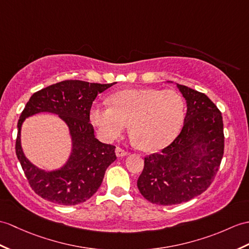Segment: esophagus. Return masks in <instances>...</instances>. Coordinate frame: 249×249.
<instances>
[{"mask_svg": "<svg viewBox=\"0 0 249 249\" xmlns=\"http://www.w3.org/2000/svg\"><path fill=\"white\" fill-rule=\"evenodd\" d=\"M115 154H117L118 157H124V156L128 155V151H126V149L122 147H117V149H115Z\"/></svg>", "mask_w": 249, "mask_h": 249, "instance_id": "obj_1", "label": "esophagus"}]
</instances>
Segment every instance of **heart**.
Listing matches in <instances>:
<instances>
[{"instance_id":"b5f03b06","label":"heart","mask_w":249,"mask_h":249,"mask_svg":"<svg viewBox=\"0 0 249 249\" xmlns=\"http://www.w3.org/2000/svg\"><path fill=\"white\" fill-rule=\"evenodd\" d=\"M110 106H94L91 122L104 140L122 135L129 123L138 145L158 151L174 140L184 118V102L175 90L155 88L125 89L109 97Z\"/></svg>"}]
</instances>
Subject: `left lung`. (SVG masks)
<instances>
[{
    "label": "left lung",
    "mask_w": 249,
    "mask_h": 249,
    "mask_svg": "<svg viewBox=\"0 0 249 249\" xmlns=\"http://www.w3.org/2000/svg\"><path fill=\"white\" fill-rule=\"evenodd\" d=\"M187 100L182 129L160 153L144 158L137 186L156 205L184 203L200 195L214 180L224 155L222 113L205 93L177 85Z\"/></svg>",
    "instance_id": "8db88e82"
}]
</instances>
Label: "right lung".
<instances>
[{
    "mask_svg": "<svg viewBox=\"0 0 249 249\" xmlns=\"http://www.w3.org/2000/svg\"><path fill=\"white\" fill-rule=\"evenodd\" d=\"M113 84H96L70 79L51 85L31 96L18 121L16 154L30 187L52 203L73 206L84 203L100 188L107 167L117 159L115 146L94 137L90 123L92 103L98 93ZM58 114L68 124L73 140V152L59 171L44 172L34 167L21 152L20 125L25 117L38 112Z\"/></svg>",
    "mask_w": 249,
    "mask_h": 249,
    "instance_id": "1",
    "label": "right lung"
}]
</instances>
